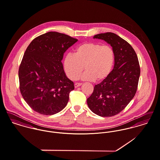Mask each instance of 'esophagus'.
Here are the masks:
<instances>
[{
    "mask_svg": "<svg viewBox=\"0 0 160 160\" xmlns=\"http://www.w3.org/2000/svg\"><path fill=\"white\" fill-rule=\"evenodd\" d=\"M81 85H82V83H75L74 84L75 88H77V87H80Z\"/></svg>",
    "mask_w": 160,
    "mask_h": 160,
    "instance_id": "obj_1",
    "label": "esophagus"
}]
</instances>
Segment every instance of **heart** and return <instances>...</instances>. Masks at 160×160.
<instances>
[{"mask_svg": "<svg viewBox=\"0 0 160 160\" xmlns=\"http://www.w3.org/2000/svg\"><path fill=\"white\" fill-rule=\"evenodd\" d=\"M115 61V54L109 45L99 43L85 42L78 45L73 54L64 58L63 66L67 76L72 80L81 76L83 80L102 81L110 75Z\"/></svg>", "mask_w": 160, "mask_h": 160, "instance_id": "b5f03b06", "label": "heart"}]
</instances>
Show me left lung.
Segmentation results:
<instances>
[{
    "label": "left lung",
    "mask_w": 160,
    "mask_h": 160,
    "mask_svg": "<svg viewBox=\"0 0 160 160\" xmlns=\"http://www.w3.org/2000/svg\"><path fill=\"white\" fill-rule=\"evenodd\" d=\"M93 38L103 40L111 45L115 61L110 75L94 86L87 104L99 116H114L122 112L136 94L141 73L138 58L131 45L114 33L99 34Z\"/></svg>",
    "instance_id": "left-lung-1"
}]
</instances>
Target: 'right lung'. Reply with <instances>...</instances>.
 Wrapping results in <instances>:
<instances>
[{"label": "right lung", "instance_id": "add662e5", "mask_svg": "<svg viewBox=\"0 0 160 160\" xmlns=\"http://www.w3.org/2000/svg\"><path fill=\"white\" fill-rule=\"evenodd\" d=\"M77 41L48 32L35 38L25 51L18 71L19 89L24 101L38 113L52 115L66 106L74 85L66 75L61 61Z\"/></svg>", "mask_w": 160, "mask_h": 160}]
</instances>
